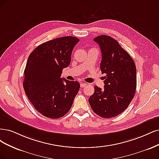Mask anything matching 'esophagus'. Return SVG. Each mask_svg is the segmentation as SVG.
Here are the masks:
<instances>
[{"mask_svg":"<svg viewBox=\"0 0 159 159\" xmlns=\"http://www.w3.org/2000/svg\"><path fill=\"white\" fill-rule=\"evenodd\" d=\"M86 85H87L86 83H80V87H81V88H83V87H85Z\"/></svg>","mask_w":159,"mask_h":159,"instance_id":"esophagus-1","label":"esophagus"}]
</instances>
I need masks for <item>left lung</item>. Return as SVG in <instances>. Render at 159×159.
I'll return each instance as SVG.
<instances>
[{"mask_svg":"<svg viewBox=\"0 0 159 159\" xmlns=\"http://www.w3.org/2000/svg\"><path fill=\"white\" fill-rule=\"evenodd\" d=\"M102 52L100 70L105 73L103 89L94 86L89 104L94 113L104 118L122 113L134 98L137 86L136 66L129 54L115 39L106 35L94 38Z\"/></svg>","mask_w":159,"mask_h":159,"instance_id":"left-lung-1","label":"left lung"}]
</instances>
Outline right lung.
<instances>
[{
	"instance_id": "1",
	"label": "right lung",
	"mask_w": 159,
	"mask_h": 159,
	"mask_svg": "<svg viewBox=\"0 0 159 159\" xmlns=\"http://www.w3.org/2000/svg\"><path fill=\"white\" fill-rule=\"evenodd\" d=\"M79 42L73 36L57 38L39 45L29 55L24 89L35 110L45 117L56 119L65 116L79 93L77 81L61 78Z\"/></svg>"
}]
</instances>
